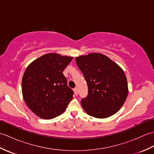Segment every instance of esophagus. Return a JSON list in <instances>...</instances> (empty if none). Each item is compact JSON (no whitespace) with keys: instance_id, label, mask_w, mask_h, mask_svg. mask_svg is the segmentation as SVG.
I'll list each match as a JSON object with an SVG mask.
<instances>
[{"instance_id":"esophagus-1","label":"esophagus","mask_w":154,"mask_h":154,"mask_svg":"<svg viewBox=\"0 0 154 154\" xmlns=\"http://www.w3.org/2000/svg\"><path fill=\"white\" fill-rule=\"evenodd\" d=\"M73 91H74V93H75V94H78V89H77V87H75V88H74V89H73Z\"/></svg>"}]
</instances>
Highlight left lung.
<instances>
[{
  "label": "left lung",
  "instance_id": "1",
  "mask_svg": "<svg viewBox=\"0 0 154 154\" xmlns=\"http://www.w3.org/2000/svg\"><path fill=\"white\" fill-rule=\"evenodd\" d=\"M88 86L87 96L81 99L90 116L104 119L116 113L128 93L123 70L106 55L98 53L75 57Z\"/></svg>",
  "mask_w": 154,
  "mask_h": 154
}]
</instances>
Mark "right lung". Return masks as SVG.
<instances>
[{"label":"right lung","mask_w":154,"mask_h":154,"mask_svg":"<svg viewBox=\"0 0 154 154\" xmlns=\"http://www.w3.org/2000/svg\"><path fill=\"white\" fill-rule=\"evenodd\" d=\"M73 57L50 53L28 65L22 81L25 103L35 115L51 119L60 115L73 99L63 71Z\"/></svg>","instance_id":"right-lung-1"}]
</instances>
